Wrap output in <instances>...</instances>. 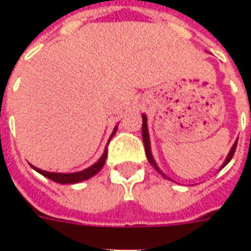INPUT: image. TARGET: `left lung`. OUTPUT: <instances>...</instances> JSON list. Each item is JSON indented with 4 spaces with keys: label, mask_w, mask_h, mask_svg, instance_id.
I'll return each mask as SVG.
<instances>
[{
    "label": "left lung",
    "mask_w": 251,
    "mask_h": 251,
    "mask_svg": "<svg viewBox=\"0 0 251 251\" xmlns=\"http://www.w3.org/2000/svg\"><path fill=\"white\" fill-rule=\"evenodd\" d=\"M147 115L142 114V141H144V147H145V153H147V157H148V161L151 163V165H153L154 167V169L157 171L158 174H161L164 176V177H167L165 175L161 172V169L158 168L157 164H156V161H154V158H153L152 156V152H151V141H149V133H148V125H147ZM238 142V141H237ZM237 142L232 145L231 151H230V153L227 154L226 160H225V163H223V165H222V168L225 167V165H227V164L230 163V160L232 158V156H234V153H235V149H237Z\"/></svg>",
    "instance_id": "left-lung-1"
}]
</instances>
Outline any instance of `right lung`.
<instances>
[{
	"mask_svg": "<svg viewBox=\"0 0 251 251\" xmlns=\"http://www.w3.org/2000/svg\"><path fill=\"white\" fill-rule=\"evenodd\" d=\"M115 131H117V127H114V130L111 133V137L114 136ZM111 137H110V140H111ZM106 158H107V149H104V153L102 154V157L99 158L98 161L95 164H93L90 168L84 169V171H80V172H75V174H55V172H47V171H43V169H39L33 167V165H30L32 168L37 171L39 174H41L43 176H46L52 181H55V183H60V184H75V183H80L83 180H87L90 177H93L95 175L98 174L99 171L102 169V167L106 163Z\"/></svg>",
	"mask_w": 251,
	"mask_h": 251,
	"instance_id": "obj_1",
	"label": "right lung"
}]
</instances>
